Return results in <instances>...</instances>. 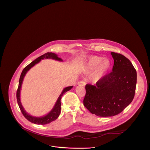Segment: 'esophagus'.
<instances>
[{
  "mask_svg": "<svg viewBox=\"0 0 150 150\" xmlns=\"http://www.w3.org/2000/svg\"><path fill=\"white\" fill-rule=\"evenodd\" d=\"M78 85H79V86H85V85H86V83L83 81H81L78 82Z\"/></svg>",
  "mask_w": 150,
  "mask_h": 150,
  "instance_id": "esophagus-1",
  "label": "esophagus"
}]
</instances>
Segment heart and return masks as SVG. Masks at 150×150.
Here are the masks:
<instances>
[{
	"mask_svg": "<svg viewBox=\"0 0 150 150\" xmlns=\"http://www.w3.org/2000/svg\"><path fill=\"white\" fill-rule=\"evenodd\" d=\"M112 67V62L109 59L93 56L90 57L85 63V69L88 73H91L94 70L93 78L94 80H98L108 74Z\"/></svg>",
	"mask_w": 150,
	"mask_h": 150,
	"instance_id": "obj_1",
	"label": "heart"
}]
</instances>
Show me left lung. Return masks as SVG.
Returning <instances> with one entry per match:
<instances>
[{
	"label": "left lung",
	"mask_w": 150,
	"mask_h": 150,
	"mask_svg": "<svg viewBox=\"0 0 150 150\" xmlns=\"http://www.w3.org/2000/svg\"><path fill=\"white\" fill-rule=\"evenodd\" d=\"M112 72L100 79L96 85H85L83 105L91 113L111 117L121 113L132 101L137 85V71L123 55L111 52Z\"/></svg>",
	"instance_id": "1"
}]
</instances>
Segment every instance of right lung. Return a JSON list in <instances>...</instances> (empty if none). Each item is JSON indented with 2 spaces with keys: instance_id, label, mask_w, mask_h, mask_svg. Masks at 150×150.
<instances>
[{
  "instance_id": "obj_1",
  "label": "right lung",
  "mask_w": 150,
  "mask_h": 150,
  "mask_svg": "<svg viewBox=\"0 0 150 150\" xmlns=\"http://www.w3.org/2000/svg\"><path fill=\"white\" fill-rule=\"evenodd\" d=\"M54 59V60H59V61H63L62 59L61 58H59L57 54H56L55 53H52V52L46 53L44 54L43 55H42V56L38 57V58H37L35 60H34L31 63H30L28 65H27L23 69L22 73H21V74L20 78H19L18 88L17 92H16L17 102H18V105L19 107V109H20L21 112H22V113L23 114L24 117L28 120H29L31 123L37 124V125H46V124L52 122V121L55 120L59 117V116L60 113V109H61V102H60L61 98L64 94H65L66 92L69 91L70 90H71L72 88L73 87V86H70V87H66L63 90L60 95L58 97V98L53 107V108L46 115L43 116L42 117H35V116H33L29 115L28 113H27L26 112V111L24 110L23 106L22 105V104H21V100H20V91H21V86H22L23 79H24V76H25L26 74L27 73V72L32 67H33L35 65V64H37L42 59Z\"/></svg>"
}]
</instances>
